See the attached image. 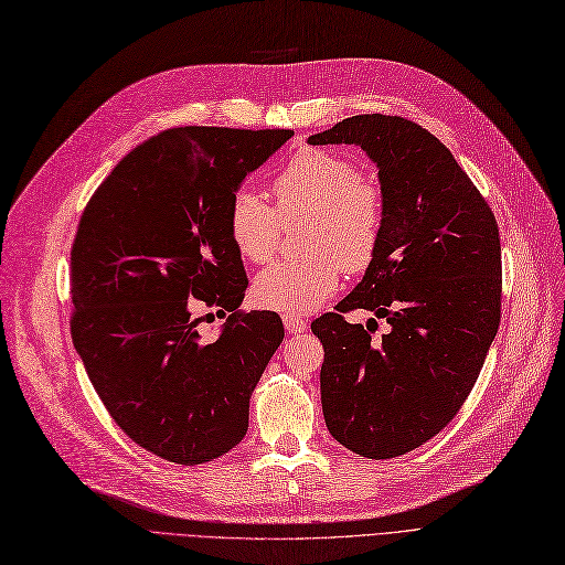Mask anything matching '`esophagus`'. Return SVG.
Masks as SVG:
<instances>
[{"label":"esophagus","instance_id":"esophagus-1","mask_svg":"<svg viewBox=\"0 0 565 565\" xmlns=\"http://www.w3.org/2000/svg\"><path fill=\"white\" fill-rule=\"evenodd\" d=\"M284 328H286L288 335H298V332H305L307 323L298 315H284Z\"/></svg>","mask_w":565,"mask_h":565}]
</instances>
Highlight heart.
Here are the masks:
<instances>
[{"mask_svg":"<svg viewBox=\"0 0 565 565\" xmlns=\"http://www.w3.org/2000/svg\"><path fill=\"white\" fill-rule=\"evenodd\" d=\"M275 206L250 188L227 204V233L239 256L263 265L277 254L284 221L309 216L302 246L311 254L263 269L254 298L275 311H309L335 294L342 269L359 275L377 258L386 230L382 185L359 162L328 149H302L271 181Z\"/></svg>","mask_w":565,"mask_h":565,"instance_id":"b5f03b06","label":"heart"}]
</instances>
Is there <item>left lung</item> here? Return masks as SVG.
<instances>
[{"label":"left lung","mask_w":565,"mask_h":565,"mask_svg":"<svg viewBox=\"0 0 565 565\" xmlns=\"http://www.w3.org/2000/svg\"><path fill=\"white\" fill-rule=\"evenodd\" d=\"M309 143H356L380 167V254L311 332L326 351L330 435L374 461L395 458L454 419L484 365L503 298L498 223L447 146L414 120L351 116ZM353 308L374 310L392 330L374 341L343 319Z\"/></svg>","instance_id":"8db88e82"}]
</instances>
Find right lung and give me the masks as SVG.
<instances>
[{
	"instance_id": "obj_1",
	"label": "right lung",
	"mask_w": 565,
	"mask_h": 565,
	"mask_svg": "<svg viewBox=\"0 0 565 565\" xmlns=\"http://www.w3.org/2000/svg\"><path fill=\"white\" fill-rule=\"evenodd\" d=\"M290 137L198 125L158 132L81 214L72 342L111 419L164 461L200 466L242 443L250 393L284 340L277 311H237L248 279L227 204ZM214 306L234 315L202 339L194 311Z\"/></svg>"
}]
</instances>
